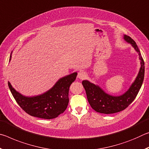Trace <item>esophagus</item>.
Masks as SVG:
<instances>
[{
  "mask_svg": "<svg viewBox=\"0 0 149 149\" xmlns=\"http://www.w3.org/2000/svg\"><path fill=\"white\" fill-rule=\"evenodd\" d=\"M86 73L84 71H80L78 72V74H77V77L79 79H85V77H86Z\"/></svg>",
  "mask_w": 149,
  "mask_h": 149,
  "instance_id": "34e87169",
  "label": "esophagus"
}]
</instances>
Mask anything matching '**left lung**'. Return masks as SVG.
<instances>
[{
  "label": "left lung",
  "mask_w": 149,
  "mask_h": 149,
  "mask_svg": "<svg viewBox=\"0 0 149 149\" xmlns=\"http://www.w3.org/2000/svg\"><path fill=\"white\" fill-rule=\"evenodd\" d=\"M125 41L130 43L138 52L141 60V68L134 82L124 94L120 96H112L106 93L101 88L87 80L82 81L83 86L86 91L87 100L91 107L96 112L102 114H114L125 109L137 97L143 84L145 75V63L140 50L136 42L127 35L123 37Z\"/></svg>",
  "instance_id": "8db88e82"
}]
</instances>
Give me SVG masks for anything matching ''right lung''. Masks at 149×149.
Returning <instances> with one entry per match:
<instances>
[{
  "label": "right lung",
  "instance_id": "right-lung-1",
  "mask_svg": "<svg viewBox=\"0 0 149 149\" xmlns=\"http://www.w3.org/2000/svg\"><path fill=\"white\" fill-rule=\"evenodd\" d=\"M11 59V56H10ZM77 73L62 77L51 89L35 97H25L16 91L9 81V89L17 104L32 116L42 119H53L62 114L69 102L70 87L76 79Z\"/></svg>",
  "mask_w": 149,
  "mask_h": 149
}]
</instances>
